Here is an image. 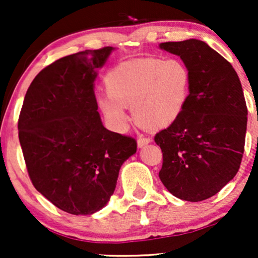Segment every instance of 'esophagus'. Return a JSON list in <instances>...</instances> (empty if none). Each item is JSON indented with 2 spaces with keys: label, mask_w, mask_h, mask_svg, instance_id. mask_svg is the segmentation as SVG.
<instances>
[{
  "label": "esophagus",
  "mask_w": 258,
  "mask_h": 258,
  "mask_svg": "<svg viewBox=\"0 0 258 258\" xmlns=\"http://www.w3.org/2000/svg\"><path fill=\"white\" fill-rule=\"evenodd\" d=\"M150 142H152V138H149V137H143V136H141V137L138 138L137 144H138L139 148H142V147L147 146V144H149Z\"/></svg>",
  "instance_id": "34e87169"
}]
</instances>
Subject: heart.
Instances as JSON below:
<instances>
[{"label": "heart", "mask_w": 258, "mask_h": 258, "mask_svg": "<svg viewBox=\"0 0 258 258\" xmlns=\"http://www.w3.org/2000/svg\"><path fill=\"white\" fill-rule=\"evenodd\" d=\"M106 93L99 109L117 131L130 123L127 106L138 122L164 128L182 114L190 90V72L179 58L133 59L112 68L105 78Z\"/></svg>", "instance_id": "obj_1"}]
</instances>
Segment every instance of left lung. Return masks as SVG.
I'll use <instances>...</instances> for the list:
<instances>
[{
  "label": "left lung",
  "mask_w": 258,
  "mask_h": 258,
  "mask_svg": "<svg viewBox=\"0 0 258 258\" xmlns=\"http://www.w3.org/2000/svg\"><path fill=\"white\" fill-rule=\"evenodd\" d=\"M190 72L180 116L155 136L162 152L159 177L176 198L197 203L214 197L240 167L247 125L241 82L232 64L204 41L160 43Z\"/></svg>",
  "instance_id": "1"
}]
</instances>
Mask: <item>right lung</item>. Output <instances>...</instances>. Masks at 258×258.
<instances>
[{"label": "right lung", "instance_id": "obj_1", "mask_svg": "<svg viewBox=\"0 0 258 258\" xmlns=\"http://www.w3.org/2000/svg\"><path fill=\"white\" fill-rule=\"evenodd\" d=\"M112 47L67 55L37 74L18 121L32 184L54 206L92 215L114 193L121 165L137 150L135 138L106 130L94 96L97 70Z\"/></svg>", "mask_w": 258, "mask_h": 258}]
</instances>
